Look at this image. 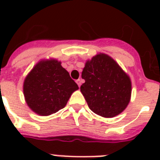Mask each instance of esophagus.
Listing matches in <instances>:
<instances>
[{
    "mask_svg": "<svg viewBox=\"0 0 160 160\" xmlns=\"http://www.w3.org/2000/svg\"><path fill=\"white\" fill-rule=\"evenodd\" d=\"M76 83H77V85L79 87H80V85H81V84H82V81H81V80L80 79H78L77 80H76Z\"/></svg>",
    "mask_w": 160,
    "mask_h": 160,
    "instance_id": "34e87169",
    "label": "esophagus"
}]
</instances>
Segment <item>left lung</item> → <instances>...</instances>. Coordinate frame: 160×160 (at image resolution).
Here are the masks:
<instances>
[{
  "label": "left lung",
  "instance_id": "1",
  "mask_svg": "<svg viewBox=\"0 0 160 160\" xmlns=\"http://www.w3.org/2000/svg\"><path fill=\"white\" fill-rule=\"evenodd\" d=\"M80 86L88 106L94 113L105 118L120 114L131 95V81L111 57L105 54L94 56L85 63Z\"/></svg>",
  "mask_w": 160,
  "mask_h": 160
}]
</instances>
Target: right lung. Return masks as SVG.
Instances as JSON below:
<instances>
[{"instance_id": "1", "label": "right lung", "mask_w": 160, "mask_h": 160, "mask_svg": "<svg viewBox=\"0 0 160 160\" xmlns=\"http://www.w3.org/2000/svg\"><path fill=\"white\" fill-rule=\"evenodd\" d=\"M78 89L69 72L56 60L39 62L26 76L23 86L28 106L42 116L63 109Z\"/></svg>"}]
</instances>
